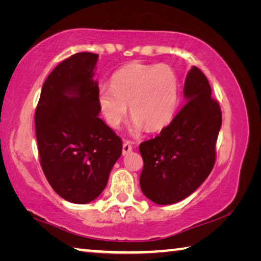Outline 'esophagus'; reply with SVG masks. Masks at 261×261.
<instances>
[{"instance_id":"esophagus-1","label":"esophagus","mask_w":261,"mask_h":261,"mask_svg":"<svg viewBox=\"0 0 261 261\" xmlns=\"http://www.w3.org/2000/svg\"><path fill=\"white\" fill-rule=\"evenodd\" d=\"M132 151V146L130 144V141L125 140L124 143H123V155H125V154H129Z\"/></svg>"}]
</instances>
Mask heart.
Segmentation results:
<instances>
[{
  "mask_svg": "<svg viewBox=\"0 0 261 261\" xmlns=\"http://www.w3.org/2000/svg\"><path fill=\"white\" fill-rule=\"evenodd\" d=\"M177 74L168 65L130 64L113 76L112 86L101 85L96 102L105 121L118 127L130 106L132 132L146 126L158 131L171 121L178 105Z\"/></svg>",
  "mask_w": 261,
  "mask_h": 261,
  "instance_id": "obj_1",
  "label": "heart"
}]
</instances>
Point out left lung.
<instances>
[{"instance_id": "8db88e82", "label": "left lung", "mask_w": 261, "mask_h": 261, "mask_svg": "<svg viewBox=\"0 0 261 261\" xmlns=\"http://www.w3.org/2000/svg\"><path fill=\"white\" fill-rule=\"evenodd\" d=\"M183 92L187 103L170 124L154 139L139 145L144 160L140 189L158 205L185 199L214 167L215 144L222 124L220 106L197 67L188 72Z\"/></svg>"}]
</instances>
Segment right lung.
Returning a JSON list of instances; mask_svg holds the SVG:
<instances>
[{
  "mask_svg": "<svg viewBox=\"0 0 261 261\" xmlns=\"http://www.w3.org/2000/svg\"><path fill=\"white\" fill-rule=\"evenodd\" d=\"M99 55L77 53L53 70L35 110V134L43 173L63 199L87 204L107 185L122 154V139L99 117Z\"/></svg>",
  "mask_w": 261,
  "mask_h": 261,
  "instance_id": "1",
  "label": "right lung"
}]
</instances>
